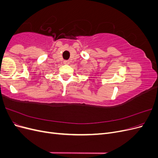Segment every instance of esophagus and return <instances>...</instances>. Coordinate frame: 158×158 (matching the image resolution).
I'll list each match as a JSON object with an SVG mask.
<instances>
[{"mask_svg":"<svg viewBox=\"0 0 158 158\" xmlns=\"http://www.w3.org/2000/svg\"><path fill=\"white\" fill-rule=\"evenodd\" d=\"M69 63H70V61H69V60H65L64 61V64H69Z\"/></svg>","mask_w":158,"mask_h":158,"instance_id":"1","label":"esophagus"}]
</instances>
